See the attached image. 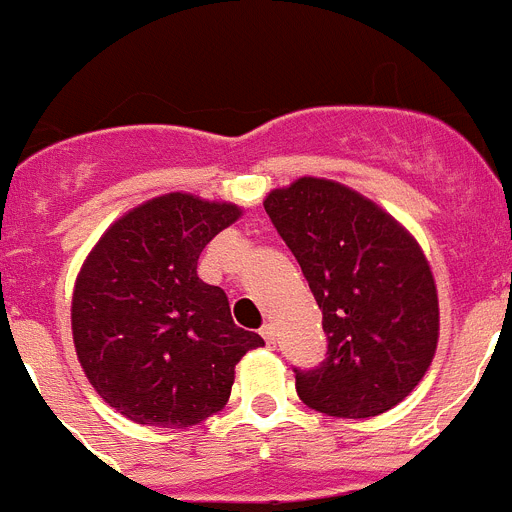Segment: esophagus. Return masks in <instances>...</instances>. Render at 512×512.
I'll list each match as a JSON object with an SVG mask.
<instances>
[{"label": "esophagus", "instance_id": "esophagus-1", "mask_svg": "<svg viewBox=\"0 0 512 512\" xmlns=\"http://www.w3.org/2000/svg\"><path fill=\"white\" fill-rule=\"evenodd\" d=\"M261 336H264V341H266V346H277V328H274V325L271 323H266L264 328H261Z\"/></svg>", "mask_w": 512, "mask_h": 512}]
</instances>
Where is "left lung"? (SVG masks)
<instances>
[{
	"instance_id": "left-lung-1",
	"label": "left lung",
	"mask_w": 512,
	"mask_h": 512,
	"mask_svg": "<svg viewBox=\"0 0 512 512\" xmlns=\"http://www.w3.org/2000/svg\"><path fill=\"white\" fill-rule=\"evenodd\" d=\"M323 310L328 354L295 369L307 408L374 418L418 387L438 346V292L425 253L377 202L302 176L264 200Z\"/></svg>"
}]
</instances>
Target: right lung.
Here are the masks:
<instances>
[{
  "label": "right lung",
  "instance_id": "1",
  "mask_svg": "<svg viewBox=\"0 0 512 512\" xmlns=\"http://www.w3.org/2000/svg\"><path fill=\"white\" fill-rule=\"evenodd\" d=\"M241 217L230 202L153 197L115 220L71 300L79 364L110 408L140 425L189 428L225 408L235 364L264 346L197 277L202 248Z\"/></svg>",
  "mask_w": 512,
  "mask_h": 512
}]
</instances>
